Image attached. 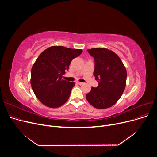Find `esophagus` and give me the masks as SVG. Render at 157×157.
Here are the masks:
<instances>
[{"label": "esophagus", "mask_w": 157, "mask_h": 157, "mask_svg": "<svg viewBox=\"0 0 157 157\" xmlns=\"http://www.w3.org/2000/svg\"><path fill=\"white\" fill-rule=\"evenodd\" d=\"M76 84H78V85H83L84 83H81V82H79V81H77V82H76Z\"/></svg>", "instance_id": "esophagus-1"}]
</instances>
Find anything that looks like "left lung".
I'll list each match as a JSON object with an SVG mask.
<instances>
[{
    "label": "left lung",
    "instance_id": "1",
    "mask_svg": "<svg viewBox=\"0 0 157 157\" xmlns=\"http://www.w3.org/2000/svg\"><path fill=\"white\" fill-rule=\"evenodd\" d=\"M94 57V75L98 82L97 88L92 87L86 98L97 109H106L117 102L124 91L127 71L120 57L110 49L95 48L87 49Z\"/></svg>",
    "mask_w": 157,
    "mask_h": 157
}]
</instances>
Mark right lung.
Returning <instances> with one entry per match:
<instances>
[{
  "label": "right lung",
  "mask_w": 157,
  "mask_h": 157,
  "mask_svg": "<svg viewBox=\"0 0 157 157\" xmlns=\"http://www.w3.org/2000/svg\"><path fill=\"white\" fill-rule=\"evenodd\" d=\"M82 52L80 49L53 46L38 56L32 67L30 84L43 104L56 108L67 101L75 83L62 79V75L68 70L72 60Z\"/></svg>",
  "instance_id": "right-lung-1"
}]
</instances>
